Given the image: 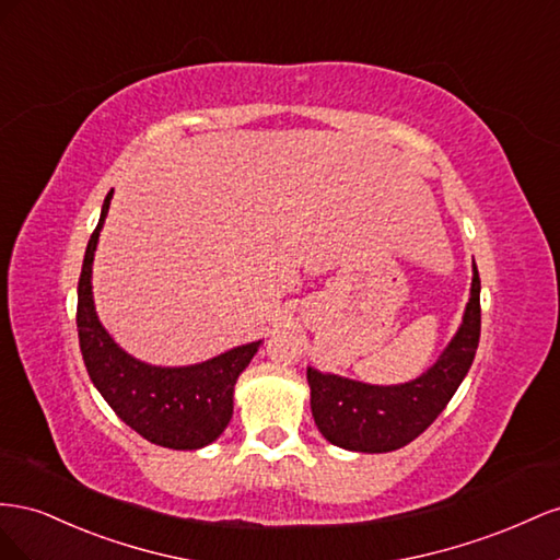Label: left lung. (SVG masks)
<instances>
[{"instance_id":"1","label":"left lung","mask_w":560,"mask_h":560,"mask_svg":"<svg viewBox=\"0 0 560 560\" xmlns=\"http://www.w3.org/2000/svg\"><path fill=\"white\" fill-rule=\"evenodd\" d=\"M481 338V279L474 265L465 318L439 361L406 385H365L307 369L312 415L324 439L357 453H389L434 422L469 373Z\"/></svg>"}]
</instances>
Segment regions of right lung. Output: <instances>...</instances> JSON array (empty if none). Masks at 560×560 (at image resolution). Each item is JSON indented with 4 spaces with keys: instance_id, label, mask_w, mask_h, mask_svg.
<instances>
[{
    "instance_id": "add662e5",
    "label": "right lung",
    "mask_w": 560,
    "mask_h": 560,
    "mask_svg": "<svg viewBox=\"0 0 560 560\" xmlns=\"http://www.w3.org/2000/svg\"><path fill=\"white\" fill-rule=\"evenodd\" d=\"M107 191L98 228L93 230L77 285V330L89 377L109 408L142 439L173 451H197L213 443L232 420L234 385L258 342L183 369H162L133 359L109 338L93 307L91 265L109 209Z\"/></svg>"
}]
</instances>
